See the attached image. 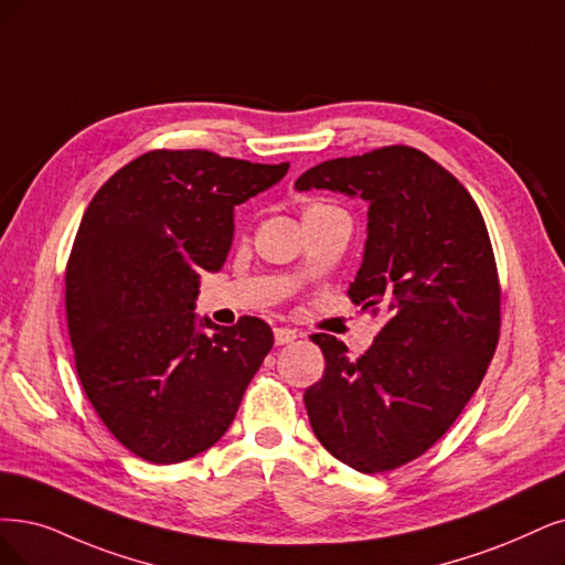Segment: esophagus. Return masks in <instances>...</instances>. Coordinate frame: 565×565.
<instances>
[{
  "label": "esophagus",
  "mask_w": 565,
  "mask_h": 565,
  "mask_svg": "<svg viewBox=\"0 0 565 565\" xmlns=\"http://www.w3.org/2000/svg\"><path fill=\"white\" fill-rule=\"evenodd\" d=\"M296 338H298L296 330H290V328H275V342H277V347L290 344Z\"/></svg>",
  "instance_id": "esophagus-1"
}]
</instances>
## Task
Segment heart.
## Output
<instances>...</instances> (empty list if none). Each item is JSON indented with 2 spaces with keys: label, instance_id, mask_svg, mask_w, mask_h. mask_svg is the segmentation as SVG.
<instances>
[{
  "label": "heart",
  "instance_id": "1",
  "mask_svg": "<svg viewBox=\"0 0 565 565\" xmlns=\"http://www.w3.org/2000/svg\"><path fill=\"white\" fill-rule=\"evenodd\" d=\"M309 206H317V204H309ZM309 206H307V209H309Z\"/></svg>",
  "mask_w": 565,
  "mask_h": 565
}]
</instances>
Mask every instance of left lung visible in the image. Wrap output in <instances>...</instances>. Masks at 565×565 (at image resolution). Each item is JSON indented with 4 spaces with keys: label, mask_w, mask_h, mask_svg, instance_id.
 <instances>
[{
    "label": "left lung",
    "mask_w": 565,
    "mask_h": 565,
    "mask_svg": "<svg viewBox=\"0 0 565 565\" xmlns=\"http://www.w3.org/2000/svg\"><path fill=\"white\" fill-rule=\"evenodd\" d=\"M298 191L363 198L367 239L349 298L386 323L361 359L311 335L323 377L305 391L319 443L359 472L426 454L482 384L500 335V284L482 212L463 183L412 146L307 170Z\"/></svg>",
    "instance_id": "obj_1"
}]
</instances>
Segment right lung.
Masks as SVG:
<instances>
[{
  "mask_svg": "<svg viewBox=\"0 0 565 565\" xmlns=\"http://www.w3.org/2000/svg\"><path fill=\"white\" fill-rule=\"evenodd\" d=\"M288 172L212 151H149L104 183L65 271L76 374L102 424L149 463L216 445L275 344L263 319L198 321L200 271H218L235 206Z\"/></svg>",
  "mask_w": 565,
  "mask_h": 565,
  "instance_id": "obj_1",
  "label": "right lung"
}]
</instances>
